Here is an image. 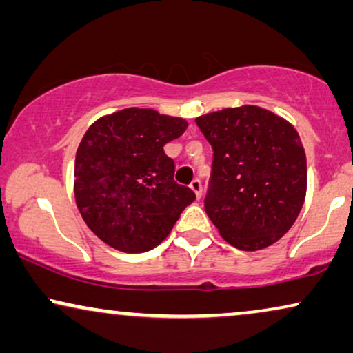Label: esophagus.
<instances>
[{
  "mask_svg": "<svg viewBox=\"0 0 353 353\" xmlns=\"http://www.w3.org/2000/svg\"><path fill=\"white\" fill-rule=\"evenodd\" d=\"M190 189L194 190L195 197H197V199L202 197V182H200L199 179H194L190 182Z\"/></svg>",
  "mask_w": 353,
  "mask_h": 353,
  "instance_id": "34e87169",
  "label": "esophagus"
}]
</instances>
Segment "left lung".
I'll use <instances>...</instances> for the list:
<instances>
[{
    "instance_id": "1",
    "label": "left lung",
    "mask_w": 353,
    "mask_h": 353,
    "mask_svg": "<svg viewBox=\"0 0 353 353\" xmlns=\"http://www.w3.org/2000/svg\"><path fill=\"white\" fill-rule=\"evenodd\" d=\"M195 123L213 148L208 218L241 251L272 246L306 199V154L295 127L259 105L228 107Z\"/></svg>"
}]
</instances>
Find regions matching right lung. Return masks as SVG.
Here are the masks:
<instances>
[{
	"instance_id": "add662e5",
	"label": "right lung",
	"mask_w": 353,
	"mask_h": 353,
	"mask_svg": "<svg viewBox=\"0 0 353 353\" xmlns=\"http://www.w3.org/2000/svg\"><path fill=\"white\" fill-rule=\"evenodd\" d=\"M187 125L154 109L128 107L97 119L84 133L74 161V199L88 228L107 246L127 254L151 251L195 200L189 187L174 182V161L163 150Z\"/></svg>"
}]
</instances>
